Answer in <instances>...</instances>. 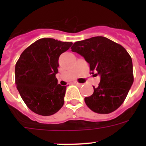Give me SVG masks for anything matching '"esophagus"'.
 I'll return each instance as SVG.
<instances>
[{
    "label": "esophagus",
    "instance_id": "obj_1",
    "mask_svg": "<svg viewBox=\"0 0 146 146\" xmlns=\"http://www.w3.org/2000/svg\"><path fill=\"white\" fill-rule=\"evenodd\" d=\"M74 84H75L76 86H82V83H80V82H77V81H75V82H74Z\"/></svg>",
    "mask_w": 146,
    "mask_h": 146
}]
</instances>
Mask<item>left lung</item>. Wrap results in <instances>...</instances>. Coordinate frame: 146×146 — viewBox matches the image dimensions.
<instances>
[{
  "mask_svg": "<svg viewBox=\"0 0 146 146\" xmlns=\"http://www.w3.org/2000/svg\"><path fill=\"white\" fill-rule=\"evenodd\" d=\"M71 49L83 56L90 64V70L101 77L99 86H93L92 95L85 98L86 105L100 114H108L118 109L134 82L129 54L121 44L103 36L76 42Z\"/></svg>",
  "mask_w": 146,
  "mask_h": 146,
  "instance_id": "obj_1",
  "label": "left lung"
}]
</instances>
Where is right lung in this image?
Instances as JSON below:
<instances>
[{"mask_svg":"<svg viewBox=\"0 0 146 146\" xmlns=\"http://www.w3.org/2000/svg\"><path fill=\"white\" fill-rule=\"evenodd\" d=\"M72 42L54 38L37 40L20 55L15 65V83L22 99L36 114L47 116L64 104L66 86L58 84V58Z\"/></svg>","mask_w":146,"mask_h":146,"instance_id":"right-lung-1","label":"right lung"}]
</instances>
